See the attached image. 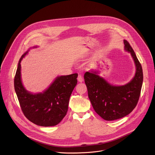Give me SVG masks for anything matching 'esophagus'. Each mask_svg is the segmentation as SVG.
I'll list each match as a JSON object with an SVG mask.
<instances>
[{"label": "esophagus", "instance_id": "obj_1", "mask_svg": "<svg viewBox=\"0 0 155 155\" xmlns=\"http://www.w3.org/2000/svg\"><path fill=\"white\" fill-rule=\"evenodd\" d=\"M78 81L79 82H80V83H82V82L83 81V78L82 76L81 75V74H79V75H78Z\"/></svg>", "mask_w": 155, "mask_h": 155}]
</instances>
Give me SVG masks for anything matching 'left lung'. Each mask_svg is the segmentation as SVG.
Instances as JSON below:
<instances>
[{
    "label": "left lung",
    "instance_id": "8db88e82",
    "mask_svg": "<svg viewBox=\"0 0 155 155\" xmlns=\"http://www.w3.org/2000/svg\"><path fill=\"white\" fill-rule=\"evenodd\" d=\"M125 50L134 61L136 71L134 78L123 86H113L98 75V72H86L84 82L88 97L94 110L105 120H114L127 115L134 109L141 94L143 81L142 66L129 43L124 40Z\"/></svg>",
    "mask_w": 155,
    "mask_h": 155
}]
</instances>
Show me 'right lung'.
<instances>
[{
	"label": "right lung",
	"mask_w": 155,
	"mask_h": 155,
	"mask_svg": "<svg viewBox=\"0 0 155 155\" xmlns=\"http://www.w3.org/2000/svg\"><path fill=\"white\" fill-rule=\"evenodd\" d=\"M27 54L21 56L14 77V89L22 111L29 121L38 126H56L68 112L70 97L78 83V74L58 76L45 91L32 94L26 90L21 79L20 63Z\"/></svg>",
	"instance_id": "right-lung-1"
}]
</instances>
